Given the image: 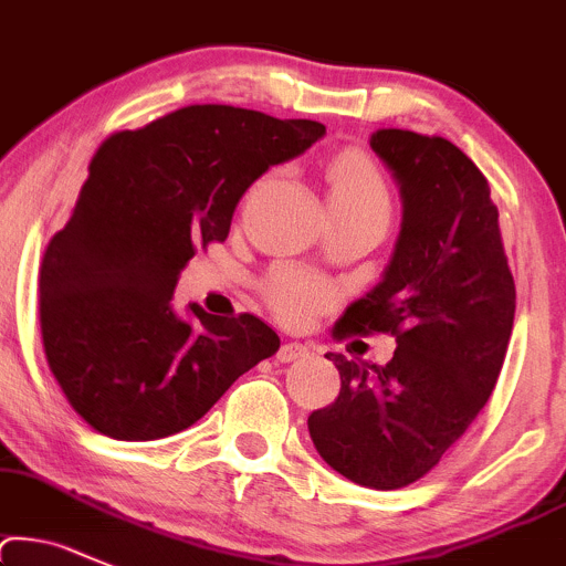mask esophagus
<instances>
[{"label":"esophagus","instance_id":"obj_1","mask_svg":"<svg viewBox=\"0 0 566 566\" xmlns=\"http://www.w3.org/2000/svg\"><path fill=\"white\" fill-rule=\"evenodd\" d=\"M310 354L307 345L302 343H285L281 345V350H277V361L289 364V361H296V358H305Z\"/></svg>","mask_w":566,"mask_h":566}]
</instances>
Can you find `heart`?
<instances>
[{
  "label": "heart",
  "instance_id": "heart-1",
  "mask_svg": "<svg viewBox=\"0 0 566 566\" xmlns=\"http://www.w3.org/2000/svg\"><path fill=\"white\" fill-rule=\"evenodd\" d=\"M329 208H367L388 212L391 199H388L386 184L380 180L378 169L369 161L348 156V159L334 161L329 169ZM266 296H270L275 313L291 324L313 318L326 305L324 285L296 270H277L266 283Z\"/></svg>",
  "mask_w": 566,
  "mask_h": 566
}]
</instances>
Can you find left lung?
Here are the masks:
<instances>
[{
	"label": "left lung",
	"instance_id": "left-lung-1",
	"mask_svg": "<svg viewBox=\"0 0 566 566\" xmlns=\"http://www.w3.org/2000/svg\"><path fill=\"white\" fill-rule=\"evenodd\" d=\"M375 156L402 197V229L382 281L337 334L391 332L386 367L329 354L339 397L310 412L321 459L378 491L423 478L489 402L507 354L515 283L489 180L442 137L380 129Z\"/></svg>",
	"mask_w": 566,
	"mask_h": 566
}]
</instances>
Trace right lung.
<instances>
[{"mask_svg": "<svg viewBox=\"0 0 566 566\" xmlns=\"http://www.w3.org/2000/svg\"><path fill=\"white\" fill-rule=\"evenodd\" d=\"M324 135L318 120L191 105L99 145L38 275L48 367L91 429L178 434L281 348L256 315H180L172 291L199 245L227 240L242 193Z\"/></svg>", "mask_w": 566, "mask_h": 566, "instance_id": "right-lung-1", "label": "right lung"}]
</instances>
